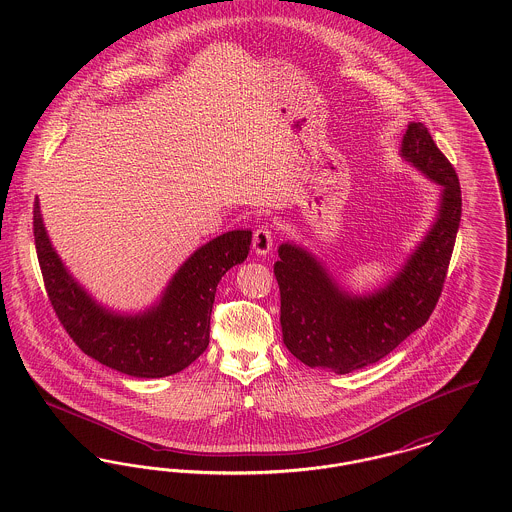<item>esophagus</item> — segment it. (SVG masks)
Wrapping results in <instances>:
<instances>
[{"label": "esophagus", "mask_w": 512, "mask_h": 512, "mask_svg": "<svg viewBox=\"0 0 512 512\" xmlns=\"http://www.w3.org/2000/svg\"><path fill=\"white\" fill-rule=\"evenodd\" d=\"M274 245V236H272V230L268 226H259L253 234V249L255 253L259 255H267L268 251L272 249Z\"/></svg>", "instance_id": "obj_1"}]
</instances>
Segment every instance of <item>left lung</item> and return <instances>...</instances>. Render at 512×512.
<instances>
[{"label": "left lung", "mask_w": 512, "mask_h": 512, "mask_svg": "<svg viewBox=\"0 0 512 512\" xmlns=\"http://www.w3.org/2000/svg\"><path fill=\"white\" fill-rule=\"evenodd\" d=\"M401 155L441 184L443 194L436 224L384 290L351 297L301 247L278 249L284 343L305 365L347 374L376 363L422 328L438 305L463 213L461 184L422 122L409 124Z\"/></svg>", "instance_id": "8db88e82"}]
</instances>
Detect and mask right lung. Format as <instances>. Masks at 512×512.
I'll list each match as a JSON object with an SVG mask.
<instances>
[{"label":"right lung","instance_id":"obj_1","mask_svg":"<svg viewBox=\"0 0 512 512\" xmlns=\"http://www.w3.org/2000/svg\"><path fill=\"white\" fill-rule=\"evenodd\" d=\"M34 244L51 307L74 343L101 365L136 378L171 376L209 345L211 311L220 278L244 263L251 232L232 230L199 247L174 274L161 303L138 317L107 313L74 282L49 244L38 201Z\"/></svg>","mask_w":512,"mask_h":512}]
</instances>
